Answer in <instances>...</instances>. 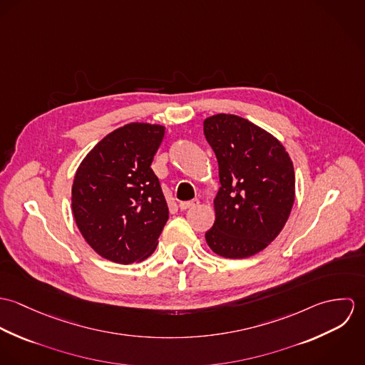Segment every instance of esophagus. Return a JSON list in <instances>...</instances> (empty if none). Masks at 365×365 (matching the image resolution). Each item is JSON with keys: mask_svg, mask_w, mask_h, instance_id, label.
I'll list each match as a JSON object with an SVG mask.
<instances>
[{"mask_svg": "<svg viewBox=\"0 0 365 365\" xmlns=\"http://www.w3.org/2000/svg\"><path fill=\"white\" fill-rule=\"evenodd\" d=\"M200 204L198 200H192V201H184V202H180V209L181 210H185V209L194 208Z\"/></svg>", "mask_w": 365, "mask_h": 365, "instance_id": "esophagus-1", "label": "esophagus"}]
</instances>
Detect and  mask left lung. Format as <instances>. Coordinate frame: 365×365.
Returning <instances> with one entry per match:
<instances>
[{"label":"left lung","mask_w":365,"mask_h":365,"mask_svg":"<svg viewBox=\"0 0 365 365\" xmlns=\"http://www.w3.org/2000/svg\"><path fill=\"white\" fill-rule=\"evenodd\" d=\"M219 165L210 250L246 259L264 250L285 226L295 200V173L281 142L253 122L230 113L204 120Z\"/></svg>","instance_id":"1"}]
</instances>
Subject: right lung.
<instances>
[{"label": "right lung", "instance_id": "obj_1", "mask_svg": "<svg viewBox=\"0 0 365 365\" xmlns=\"http://www.w3.org/2000/svg\"><path fill=\"white\" fill-rule=\"evenodd\" d=\"M164 130L140 122L118 128L76 171L71 208L77 227L106 260L132 264L156 250L168 207L150 165Z\"/></svg>", "mask_w": 365, "mask_h": 365}]
</instances>
